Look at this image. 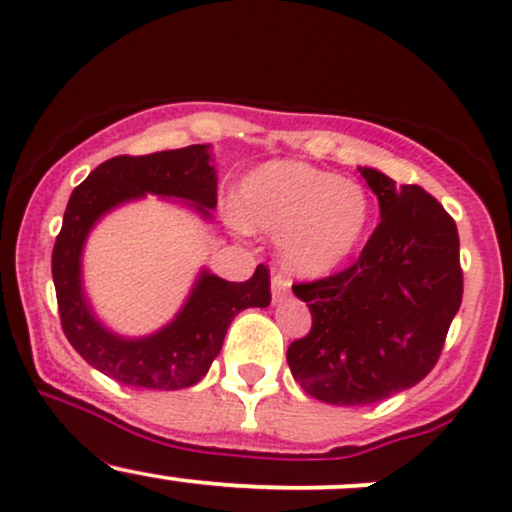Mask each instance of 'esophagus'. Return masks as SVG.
I'll list each match as a JSON object with an SVG mask.
<instances>
[{
    "label": "esophagus",
    "instance_id": "esophagus-1",
    "mask_svg": "<svg viewBox=\"0 0 512 512\" xmlns=\"http://www.w3.org/2000/svg\"><path fill=\"white\" fill-rule=\"evenodd\" d=\"M289 289H291V282H289V277H286V274H282V272L272 274V299L274 301L286 299Z\"/></svg>",
    "mask_w": 512,
    "mask_h": 512
}]
</instances>
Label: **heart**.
I'll list each match as a JSON object with an SVG mask.
<instances>
[{
	"instance_id": "obj_1",
	"label": "heart",
	"mask_w": 512,
	"mask_h": 512,
	"mask_svg": "<svg viewBox=\"0 0 512 512\" xmlns=\"http://www.w3.org/2000/svg\"><path fill=\"white\" fill-rule=\"evenodd\" d=\"M238 221L279 235L286 265L301 274H325L357 250L372 204L362 184L296 160L257 167L240 184Z\"/></svg>"
}]
</instances>
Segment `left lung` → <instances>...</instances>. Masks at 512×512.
I'll use <instances>...</instances> for the list:
<instances>
[{
    "instance_id": "1",
    "label": "left lung",
    "mask_w": 512,
    "mask_h": 512,
    "mask_svg": "<svg viewBox=\"0 0 512 512\" xmlns=\"http://www.w3.org/2000/svg\"><path fill=\"white\" fill-rule=\"evenodd\" d=\"M359 172L379 199V226L350 267L294 284L313 323L286 350L303 391L333 406H369L423 381L464 294L457 223L440 201Z\"/></svg>"
}]
</instances>
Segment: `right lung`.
I'll return each instance as SVG.
<instances>
[{"instance_id": "right-lung-1", "label": "right lung", "mask_w": 512, "mask_h": 512, "mask_svg": "<svg viewBox=\"0 0 512 512\" xmlns=\"http://www.w3.org/2000/svg\"><path fill=\"white\" fill-rule=\"evenodd\" d=\"M145 192L194 201L209 216L206 209L216 206L218 194L206 145L111 157L75 187L53 245L55 296L65 338L94 369L128 386L177 391L204 379L230 320L245 308L269 306V269L257 265L247 282H226L204 272L182 313L160 333L143 340L109 333L82 296L80 252L101 213Z\"/></svg>"}]
</instances>
